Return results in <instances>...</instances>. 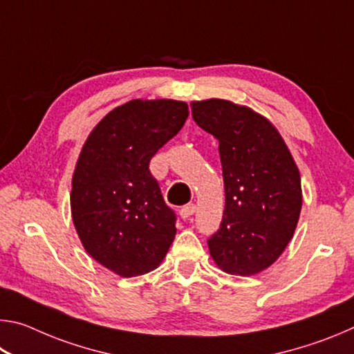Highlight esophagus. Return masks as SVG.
Segmentation results:
<instances>
[{
    "label": "esophagus",
    "mask_w": 354,
    "mask_h": 354,
    "mask_svg": "<svg viewBox=\"0 0 354 354\" xmlns=\"http://www.w3.org/2000/svg\"><path fill=\"white\" fill-rule=\"evenodd\" d=\"M195 211H196V206L195 205H187V206H184L181 211H179V215H181V218L187 220V218L192 217V215L195 214Z\"/></svg>",
    "instance_id": "34e87169"
}]
</instances>
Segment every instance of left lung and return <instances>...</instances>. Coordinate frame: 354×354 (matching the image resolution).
<instances>
[{
  "label": "left lung",
  "mask_w": 354,
  "mask_h": 354,
  "mask_svg": "<svg viewBox=\"0 0 354 354\" xmlns=\"http://www.w3.org/2000/svg\"><path fill=\"white\" fill-rule=\"evenodd\" d=\"M192 117L218 140L225 184L220 230L209 253L220 270L261 273L283 254L301 212V176L277 127L230 100L192 101Z\"/></svg>",
  "instance_id": "left-lung-1"
}]
</instances>
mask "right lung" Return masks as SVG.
I'll return each instance as SVG.
<instances>
[{
	"instance_id": "obj_1",
	"label": "right lung",
	"mask_w": 354,
	"mask_h": 354,
	"mask_svg": "<svg viewBox=\"0 0 354 354\" xmlns=\"http://www.w3.org/2000/svg\"><path fill=\"white\" fill-rule=\"evenodd\" d=\"M187 115L184 101L131 100L101 118L81 148L71 218L84 250L118 277L158 268L175 241V215L148 165Z\"/></svg>"
}]
</instances>
